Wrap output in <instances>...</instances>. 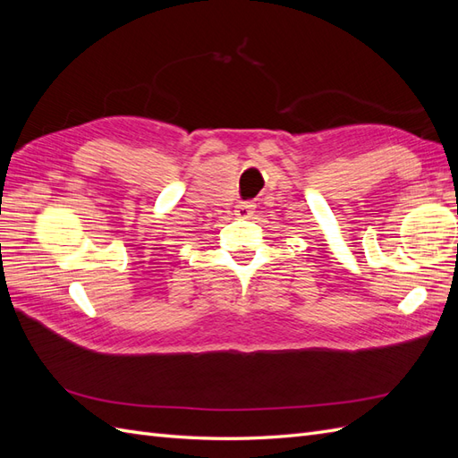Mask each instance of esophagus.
<instances>
[{
  "instance_id": "34e87169",
  "label": "esophagus",
  "mask_w": 458,
  "mask_h": 458,
  "mask_svg": "<svg viewBox=\"0 0 458 458\" xmlns=\"http://www.w3.org/2000/svg\"><path fill=\"white\" fill-rule=\"evenodd\" d=\"M254 210H256L254 202H239L237 208H234V216L246 219V217H250L254 214Z\"/></svg>"
}]
</instances>
